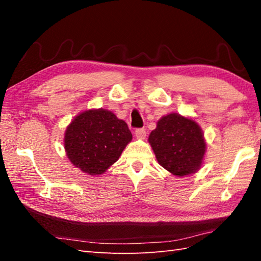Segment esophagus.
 I'll return each instance as SVG.
<instances>
[{
  "label": "esophagus",
  "mask_w": 261,
  "mask_h": 261,
  "mask_svg": "<svg viewBox=\"0 0 261 261\" xmlns=\"http://www.w3.org/2000/svg\"><path fill=\"white\" fill-rule=\"evenodd\" d=\"M135 134H136L137 139L143 140L146 138V130L145 129H137Z\"/></svg>",
  "instance_id": "1"
}]
</instances>
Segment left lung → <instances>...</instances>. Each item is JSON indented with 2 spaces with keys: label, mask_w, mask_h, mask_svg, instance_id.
Segmentation results:
<instances>
[{
  "label": "left lung",
  "mask_w": 261,
  "mask_h": 261,
  "mask_svg": "<svg viewBox=\"0 0 261 261\" xmlns=\"http://www.w3.org/2000/svg\"><path fill=\"white\" fill-rule=\"evenodd\" d=\"M158 164L171 175L184 177L201 169L206 142L201 125L178 113L164 115L149 135Z\"/></svg>",
  "instance_id": "obj_1"
}]
</instances>
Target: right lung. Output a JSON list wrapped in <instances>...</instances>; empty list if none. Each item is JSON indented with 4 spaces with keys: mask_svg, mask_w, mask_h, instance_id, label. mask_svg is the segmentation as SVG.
Returning <instances> with one entry per match:
<instances>
[{
    "mask_svg": "<svg viewBox=\"0 0 261 261\" xmlns=\"http://www.w3.org/2000/svg\"><path fill=\"white\" fill-rule=\"evenodd\" d=\"M132 140L123 120L105 109H90L77 114L66 127V156L76 168L91 176L105 173Z\"/></svg>",
    "mask_w": 261,
    "mask_h": 261,
    "instance_id": "obj_1",
    "label": "right lung"
}]
</instances>
